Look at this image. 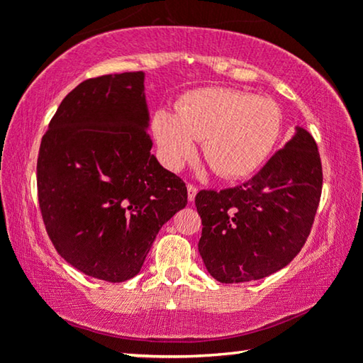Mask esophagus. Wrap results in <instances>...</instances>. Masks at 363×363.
I'll use <instances>...</instances> for the list:
<instances>
[{
	"instance_id": "1",
	"label": "esophagus",
	"mask_w": 363,
	"mask_h": 363,
	"mask_svg": "<svg viewBox=\"0 0 363 363\" xmlns=\"http://www.w3.org/2000/svg\"><path fill=\"white\" fill-rule=\"evenodd\" d=\"M196 192H199V189H196L194 184H187V199H189V201L195 200Z\"/></svg>"
}]
</instances>
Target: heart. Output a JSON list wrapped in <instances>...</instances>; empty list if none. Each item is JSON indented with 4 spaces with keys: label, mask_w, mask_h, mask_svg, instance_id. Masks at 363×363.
Returning <instances> with one entry per match:
<instances>
[{
    "label": "heart",
    "mask_w": 363,
    "mask_h": 363,
    "mask_svg": "<svg viewBox=\"0 0 363 363\" xmlns=\"http://www.w3.org/2000/svg\"><path fill=\"white\" fill-rule=\"evenodd\" d=\"M280 130L281 112L272 99L229 88L190 91L176 104V113L160 108L152 118L160 157L169 169H179L201 140L206 162L227 179L259 168Z\"/></svg>",
    "instance_id": "1"
}]
</instances>
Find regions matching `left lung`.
I'll return each mask as SVG.
<instances>
[{
    "label": "left lung",
    "instance_id": "1",
    "mask_svg": "<svg viewBox=\"0 0 363 363\" xmlns=\"http://www.w3.org/2000/svg\"><path fill=\"white\" fill-rule=\"evenodd\" d=\"M322 181L315 140L296 126L284 149L243 186L200 190L199 251L211 277L242 284L290 264L311 233Z\"/></svg>",
    "mask_w": 363,
    "mask_h": 363
}]
</instances>
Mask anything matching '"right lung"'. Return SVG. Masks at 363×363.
Masks as SVG:
<instances>
[{
	"mask_svg": "<svg viewBox=\"0 0 363 363\" xmlns=\"http://www.w3.org/2000/svg\"><path fill=\"white\" fill-rule=\"evenodd\" d=\"M144 72L89 78L60 102L41 139L36 186L54 248L89 277L139 274L187 187L152 155Z\"/></svg>",
	"mask_w": 363,
	"mask_h": 363,
	"instance_id": "obj_1",
	"label": "right lung"
}]
</instances>
